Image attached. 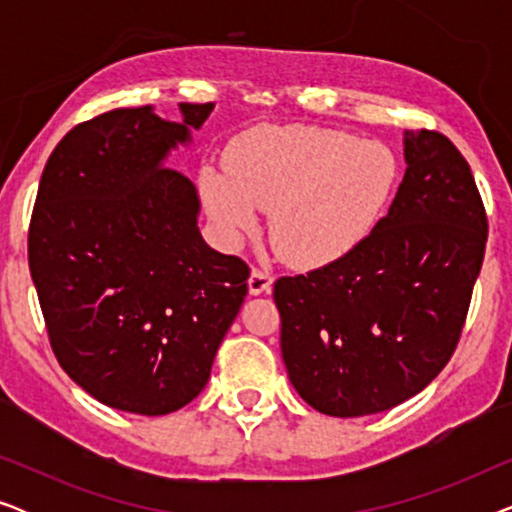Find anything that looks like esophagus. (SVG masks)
<instances>
[{"mask_svg":"<svg viewBox=\"0 0 512 512\" xmlns=\"http://www.w3.org/2000/svg\"><path fill=\"white\" fill-rule=\"evenodd\" d=\"M272 291V275L268 270H251L249 277V293L251 296H261V293Z\"/></svg>","mask_w":512,"mask_h":512,"instance_id":"34e87169","label":"esophagus"}]
</instances>
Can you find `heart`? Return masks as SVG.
Segmentation results:
<instances>
[{"label":"heart","mask_w":512,"mask_h":512,"mask_svg":"<svg viewBox=\"0 0 512 512\" xmlns=\"http://www.w3.org/2000/svg\"><path fill=\"white\" fill-rule=\"evenodd\" d=\"M396 153L349 132L282 125L249 132L228 153V174L202 170L200 191L228 235L256 228L270 209V240L286 261L326 265L352 254L387 212Z\"/></svg>","instance_id":"heart-1"}]
</instances>
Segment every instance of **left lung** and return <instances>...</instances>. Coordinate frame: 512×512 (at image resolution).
Masks as SVG:
<instances>
[{
    "mask_svg": "<svg viewBox=\"0 0 512 512\" xmlns=\"http://www.w3.org/2000/svg\"><path fill=\"white\" fill-rule=\"evenodd\" d=\"M405 177L352 254L279 277L282 359L305 403L331 417L419 394L457 349L487 244L466 158L436 130L405 132Z\"/></svg>",
    "mask_w": 512,
    "mask_h": 512,
    "instance_id": "8db88e82",
    "label": "left lung"
}]
</instances>
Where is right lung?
<instances>
[{
	"mask_svg": "<svg viewBox=\"0 0 512 512\" xmlns=\"http://www.w3.org/2000/svg\"><path fill=\"white\" fill-rule=\"evenodd\" d=\"M114 109L67 132L27 235L34 289L62 370L109 408L167 415L205 389L247 296L249 265L198 228L193 181L165 167L214 102Z\"/></svg>",
	"mask_w": 512,
	"mask_h": 512,
	"instance_id": "right-lung-1",
	"label": "right lung"
}]
</instances>
